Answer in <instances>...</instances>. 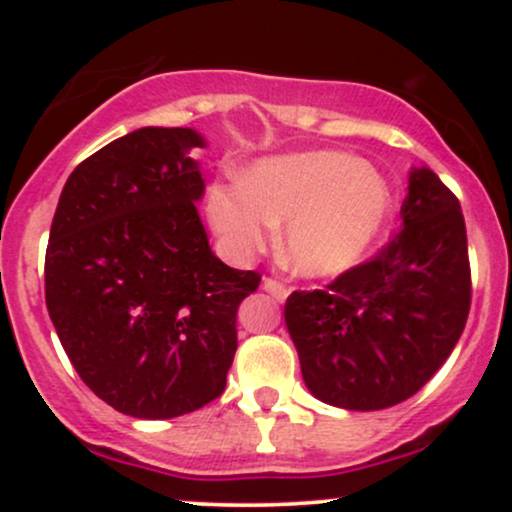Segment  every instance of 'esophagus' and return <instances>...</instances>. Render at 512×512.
<instances>
[{"label":"esophagus","instance_id":"obj_1","mask_svg":"<svg viewBox=\"0 0 512 512\" xmlns=\"http://www.w3.org/2000/svg\"><path fill=\"white\" fill-rule=\"evenodd\" d=\"M262 289L272 298H276V301H286V298H289V286L281 284L279 279H272V276H267V279L262 281Z\"/></svg>","mask_w":512,"mask_h":512}]
</instances>
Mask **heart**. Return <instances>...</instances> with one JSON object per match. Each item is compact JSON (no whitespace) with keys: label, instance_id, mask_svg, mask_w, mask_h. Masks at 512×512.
<instances>
[{"label":"heart","instance_id":"heart-1","mask_svg":"<svg viewBox=\"0 0 512 512\" xmlns=\"http://www.w3.org/2000/svg\"><path fill=\"white\" fill-rule=\"evenodd\" d=\"M392 207L383 175L344 151L267 158L207 197L211 226L238 260L267 248L276 226L289 221L286 257L303 276H337L361 264L390 226Z\"/></svg>","mask_w":512,"mask_h":512}]
</instances>
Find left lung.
Listing matches in <instances>:
<instances>
[{"mask_svg": "<svg viewBox=\"0 0 512 512\" xmlns=\"http://www.w3.org/2000/svg\"><path fill=\"white\" fill-rule=\"evenodd\" d=\"M402 228L325 289L293 291L284 317L317 399L351 411L395 407L424 387L467 325L472 272L457 199L411 168Z\"/></svg>", "mask_w": 512, "mask_h": 512, "instance_id": "8db88e82", "label": "left lung"}]
</instances>
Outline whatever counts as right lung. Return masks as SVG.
Here are the masks:
<instances>
[{"mask_svg":"<svg viewBox=\"0 0 512 512\" xmlns=\"http://www.w3.org/2000/svg\"><path fill=\"white\" fill-rule=\"evenodd\" d=\"M187 127H142L74 168L45 252V303L79 378L134 419L216 399L238 349L236 315L262 276L209 248L204 180Z\"/></svg>","mask_w":512,"mask_h":512,"instance_id":"right-lung-1","label":"right lung"}]
</instances>
